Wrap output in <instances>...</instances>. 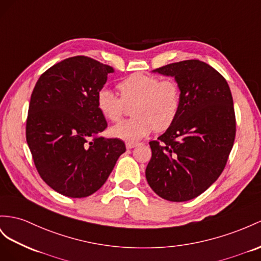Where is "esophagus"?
<instances>
[{
    "instance_id": "obj_1",
    "label": "esophagus",
    "mask_w": 261,
    "mask_h": 261,
    "mask_svg": "<svg viewBox=\"0 0 261 261\" xmlns=\"http://www.w3.org/2000/svg\"><path fill=\"white\" fill-rule=\"evenodd\" d=\"M137 145H138V143H136V142H128L125 144L126 149H133V148H136Z\"/></svg>"
}]
</instances>
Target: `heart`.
I'll return each instance as SVG.
<instances>
[{
    "mask_svg": "<svg viewBox=\"0 0 261 261\" xmlns=\"http://www.w3.org/2000/svg\"><path fill=\"white\" fill-rule=\"evenodd\" d=\"M119 97L108 88L97 93V107L100 113L110 121L121 119L125 105L132 107L135 118L124 120L109 129V135L125 142H137L150 135L169 129L175 121L181 107V89L175 80H161L156 76L132 73L118 84Z\"/></svg>",
    "mask_w": 261,
    "mask_h": 261,
    "instance_id": "obj_1",
    "label": "heart"
}]
</instances>
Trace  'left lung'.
<instances>
[{"label": "left lung", "instance_id": "1", "mask_svg": "<svg viewBox=\"0 0 261 261\" xmlns=\"http://www.w3.org/2000/svg\"><path fill=\"white\" fill-rule=\"evenodd\" d=\"M153 71L174 77L182 99L175 121L150 142L146 181L160 197L185 202L202 194L225 169L236 136L231 92L226 79L198 59Z\"/></svg>", "mask_w": 261, "mask_h": 261}]
</instances>
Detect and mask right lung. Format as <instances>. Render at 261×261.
I'll return each instance as SVG.
<instances>
[{"mask_svg":"<svg viewBox=\"0 0 261 261\" xmlns=\"http://www.w3.org/2000/svg\"><path fill=\"white\" fill-rule=\"evenodd\" d=\"M113 71L90 57H70L42 73L32 92L26 141L38 174L59 194H93L125 152L121 140L100 136L107 121L97 93Z\"/></svg>","mask_w":261,"mask_h":261,"instance_id":"1","label":"right lung"}]
</instances>
